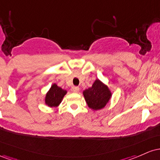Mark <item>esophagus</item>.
<instances>
[{"label":"esophagus","mask_w":160,"mask_h":160,"mask_svg":"<svg viewBox=\"0 0 160 160\" xmlns=\"http://www.w3.org/2000/svg\"><path fill=\"white\" fill-rule=\"evenodd\" d=\"M71 91L74 93H78L79 91V88L77 87V86H73V87H72Z\"/></svg>","instance_id":"34e87169"}]
</instances>
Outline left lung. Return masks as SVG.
I'll list each match as a JSON object with an SVG mask.
<instances>
[{
  "label": "left lung",
  "mask_w": 160,
  "mask_h": 160,
  "mask_svg": "<svg viewBox=\"0 0 160 160\" xmlns=\"http://www.w3.org/2000/svg\"><path fill=\"white\" fill-rule=\"evenodd\" d=\"M83 94L88 106L95 110L103 108L111 97L108 88L98 79L95 81L92 87L84 91Z\"/></svg>",
  "instance_id": "8db88e82"
}]
</instances>
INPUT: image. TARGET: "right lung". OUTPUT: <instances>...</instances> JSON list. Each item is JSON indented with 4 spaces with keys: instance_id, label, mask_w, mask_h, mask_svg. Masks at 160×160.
<instances>
[{
    "instance_id": "1",
    "label": "right lung",
    "mask_w": 160,
    "mask_h": 160,
    "mask_svg": "<svg viewBox=\"0 0 160 160\" xmlns=\"http://www.w3.org/2000/svg\"><path fill=\"white\" fill-rule=\"evenodd\" d=\"M66 94V91L65 90L62 89L61 88L58 87L56 84H54L52 85L50 91L46 95L45 103L47 105L51 107H57L62 101V98Z\"/></svg>"
}]
</instances>
